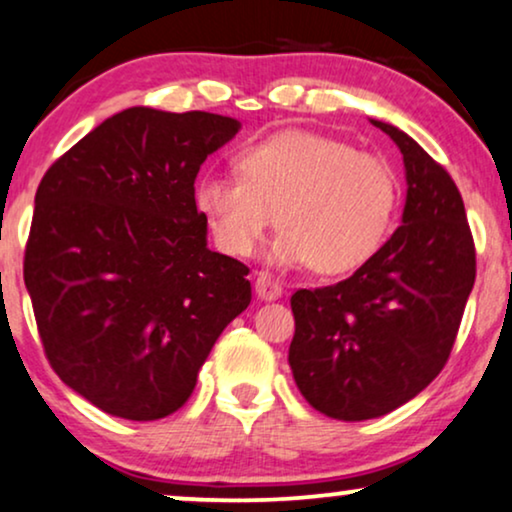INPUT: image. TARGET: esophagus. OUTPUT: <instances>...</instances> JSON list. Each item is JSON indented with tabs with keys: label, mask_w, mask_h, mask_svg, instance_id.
Masks as SVG:
<instances>
[{
	"label": "esophagus",
	"mask_w": 512,
	"mask_h": 512,
	"mask_svg": "<svg viewBox=\"0 0 512 512\" xmlns=\"http://www.w3.org/2000/svg\"><path fill=\"white\" fill-rule=\"evenodd\" d=\"M254 287H256L258 299H261V301H275V299H280V296H282V285L275 280L273 275H268V273H258Z\"/></svg>",
	"instance_id": "esophagus-1"
}]
</instances>
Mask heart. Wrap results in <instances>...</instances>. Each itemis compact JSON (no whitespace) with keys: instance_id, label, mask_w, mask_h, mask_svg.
Segmentation results:
<instances>
[{"instance_id":"b5f03b06","label":"heart","mask_w":512,"mask_h":512,"mask_svg":"<svg viewBox=\"0 0 512 512\" xmlns=\"http://www.w3.org/2000/svg\"><path fill=\"white\" fill-rule=\"evenodd\" d=\"M194 201L220 249L246 258L277 223L268 261L311 263L320 275L361 268L387 239L399 206L394 168L349 142L311 130H287L246 144L237 178L206 175Z\"/></svg>"}]
</instances>
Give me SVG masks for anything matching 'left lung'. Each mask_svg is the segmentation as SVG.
Returning a JSON list of instances; mask_svg holds the SVG:
<instances>
[{
  "instance_id": "obj_1",
  "label": "left lung",
  "mask_w": 512,
  "mask_h": 512,
  "mask_svg": "<svg viewBox=\"0 0 512 512\" xmlns=\"http://www.w3.org/2000/svg\"><path fill=\"white\" fill-rule=\"evenodd\" d=\"M370 123L403 154L401 227L349 280L292 296L296 387L315 410L346 422L391 413L439 375L475 285L456 182L396 125Z\"/></svg>"
}]
</instances>
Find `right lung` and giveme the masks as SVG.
<instances>
[{
    "label": "right lung",
    "instance_id": "add662e5",
    "mask_svg": "<svg viewBox=\"0 0 512 512\" xmlns=\"http://www.w3.org/2000/svg\"><path fill=\"white\" fill-rule=\"evenodd\" d=\"M242 123L132 106L66 151L35 194L23 277L44 353L104 413L185 406L213 344L249 306V268L208 249L194 180Z\"/></svg>",
    "mask_w": 512,
    "mask_h": 512
}]
</instances>
